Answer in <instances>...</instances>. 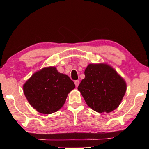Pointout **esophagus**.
<instances>
[{
  "label": "esophagus",
  "instance_id": "1",
  "mask_svg": "<svg viewBox=\"0 0 149 149\" xmlns=\"http://www.w3.org/2000/svg\"><path fill=\"white\" fill-rule=\"evenodd\" d=\"M74 84H75V87H78V85H79V80H76V81H75Z\"/></svg>",
  "mask_w": 149,
  "mask_h": 149
}]
</instances>
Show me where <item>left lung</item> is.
<instances>
[{
  "label": "left lung",
  "instance_id": "8db88e82",
  "mask_svg": "<svg viewBox=\"0 0 149 149\" xmlns=\"http://www.w3.org/2000/svg\"><path fill=\"white\" fill-rule=\"evenodd\" d=\"M77 87L88 107L99 113H109L119 107L127 89L123 78L105 63L89 64Z\"/></svg>",
  "mask_w": 149,
  "mask_h": 149
}]
</instances>
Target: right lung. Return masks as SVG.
<instances>
[{"label":"right lung","mask_w":149,"mask_h":149,"mask_svg":"<svg viewBox=\"0 0 149 149\" xmlns=\"http://www.w3.org/2000/svg\"><path fill=\"white\" fill-rule=\"evenodd\" d=\"M74 88V81L67 75L58 72L54 66L45 67L35 72L23 85L30 105L44 114L59 110Z\"/></svg>","instance_id":"add662e5"}]
</instances>
